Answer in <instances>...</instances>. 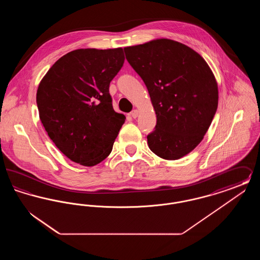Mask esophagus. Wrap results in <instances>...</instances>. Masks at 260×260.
I'll list each match as a JSON object with an SVG mask.
<instances>
[{
  "label": "esophagus",
  "instance_id": "34e87169",
  "mask_svg": "<svg viewBox=\"0 0 260 260\" xmlns=\"http://www.w3.org/2000/svg\"><path fill=\"white\" fill-rule=\"evenodd\" d=\"M131 116H132L134 119H136V117L138 116V111H137V110H133V111L131 112Z\"/></svg>",
  "mask_w": 260,
  "mask_h": 260
}]
</instances>
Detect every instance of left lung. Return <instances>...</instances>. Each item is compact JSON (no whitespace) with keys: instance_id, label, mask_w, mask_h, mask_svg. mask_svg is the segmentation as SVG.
<instances>
[{"instance_id":"left-lung-1","label":"left lung","mask_w":260,"mask_h":260,"mask_svg":"<svg viewBox=\"0 0 260 260\" xmlns=\"http://www.w3.org/2000/svg\"><path fill=\"white\" fill-rule=\"evenodd\" d=\"M124 50L157 116L149 148L166 160L182 158L203 140L217 109L218 88L210 66L198 52L169 39Z\"/></svg>"}]
</instances>
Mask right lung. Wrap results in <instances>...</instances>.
Returning a JSON list of instances; mask_svg holds the SVG:
<instances>
[{"label":"right lung","mask_w":260,"mask_h":260,"mask_svg":"<svg viewBox=\"0 0 260 260\" xmlns=\"http://www.w3.org/2000/svg\"><path fill=\"white\" fill-rule=\"evenodd\" d=\"M123 49H80L55 62L41 81V122L71 161L92 167L111 153L125 117L114 111L109 86L123 67Z\"/></svg>","instance_id":"obj_1"}]
</instances>
